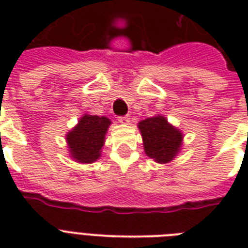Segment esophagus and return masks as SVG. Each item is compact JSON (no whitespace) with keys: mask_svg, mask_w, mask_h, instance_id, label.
Masks as SVG:
<instances>
[{"mask_svg":"<svg viewBox=\"0 0 248 248\" xmlns=\"http://www.w3.org/2000/svg\"><path fill=\"white\" fill-rule=\"evenodd\" d=\"M118 121H120L121 124H130V117H128V116H122V117H118Z\"/></svg>","mask_w":248,"mask_h":248,"instance_id":"1","label":"esophagus"}]
</instances>
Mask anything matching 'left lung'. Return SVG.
<instances>
[{"label":"left lung","mask_w":248,"mask_h":248,"mask_svg":"<svg viewBox=\"0 0 248 248\" xmlns=\"http://www.w3.org/2000/svg\"><path fill=\"white\" fill-rule=\"evenodd\" d=\"M138 127L143 138L145 155L157 163L171 162L180 153L184 135L162 114L140 121Z\"/></svg>","instance_id":"left-lung-1"}]
</instances>
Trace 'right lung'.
<instances>
[{
    "mask_svg": "<svg viewBox=\"0 0 248 248\" xmlns=\"http://www.w3.org/2000/svg\"><path fill=\"white\" fill-rule=\"evenodd\" d=\"M112 121L104 116H93L85 113L78 124L67 132L68 153L76 162L93 163L100 158L104 147L105 135Z\"/></svg>",
    "mask_w": 248,
    "mask_h": 248,
    "instance_id": "obj_1",
    "label": "right lung"
}]
</instances>
